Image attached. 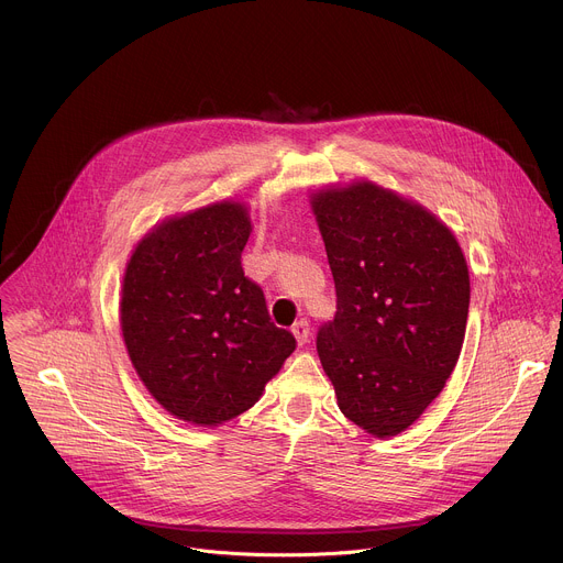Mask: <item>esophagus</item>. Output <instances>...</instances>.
<instances>
[{
	"instance_id": "34e87169",
	"label": "esophagus",
	"mask_w": 563,
	"mask_h": 563,
	"mask_svg": "<svg viewBox=\"0 0 563 563\" xmlns=\"http://www.w3.org/2000/svg\"><path fill=\"white\" fill-rule=\"evenodd\" d=\"M291 332H294V336H296L298 345H305V343L309 341V323H307V318H300L298 323H294Z\"/></svg>"
}]
</instances>
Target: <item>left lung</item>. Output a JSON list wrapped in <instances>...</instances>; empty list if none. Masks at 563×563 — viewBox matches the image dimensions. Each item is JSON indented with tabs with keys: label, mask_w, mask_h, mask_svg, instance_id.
<instances>
[{
	"label": "left lung",
	"mask_w": 563,
	"mask_h": 563,
	"mask_svg": "<svg viewBox=\"0 0 563 563\" xmlns=\"http://www.w3.org/2000/svg\"><path fill=\"white\" fill-rule=\"evenodd\" d=\"M336 287L316 350L341 412L374 437L412 426L450 378L470 276L452 231L423 207L354 183L313 194Z\"/></svg>",
	"instance_id": "1"
}]
</instances>
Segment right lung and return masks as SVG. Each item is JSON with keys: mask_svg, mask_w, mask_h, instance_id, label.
<instances>
[{"mask_svg": "<svg viewBox=\"0 0 563 563\" xmlns=\"http://www.w3.org/2000/svg\"><path fill=\"white\" fill-rule=\"evenodd\" d=\"M250 231L243 205H209L155 227L126 265L120 311L131 363L159 406L196 426L250 410L296 350L245 276Z\"/></svg>", "mask_w": 563, "mask_h": 563, "instance_id": "obj_1", "label": "right lung"}]
</instances>
